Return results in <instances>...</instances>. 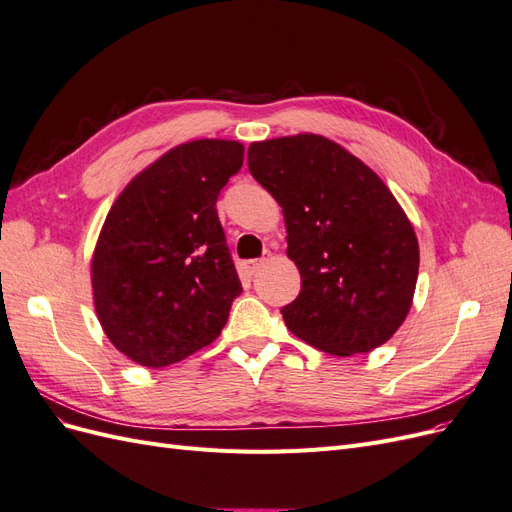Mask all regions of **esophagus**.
Wrapping results in <instances>:
<instances>
[{
  "label": "esophagus",
  "instance_id": "obj_1",
  "mask_svg": "<svg viewBox=\"0 0 512 512\" xmlns=\"http://www.w3.org/2000/svg\"><path fill=\"white\" fill-rule=\"evenodd\" d=\"M262 262H265V260H262V258H254V260H245L243 262V269L247 271V273H250V275H254L258 269H260V265H262Z\"/></svg>",
  "mask_w": 512,
  "mask_h": 512
}]
</instances>
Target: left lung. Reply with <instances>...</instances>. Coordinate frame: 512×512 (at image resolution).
<instances>
[{"instance_id": "8db88e82", "label": "left lung", "mask_w": 512, "mask_h": 512, "mask_svg": "<svg viewBox=\"0 0 512 512\" xmlns=\"http://www.w3.org/2000/svg\"><path fill=\"white\" fill-rule=\"evenodd\" d=\"M252 177L284 211L301 292L286 327L314 348L365 354L404 324L418 277V241L384 181L320 134L252 143Z\"/></svg>"}]
</instances>
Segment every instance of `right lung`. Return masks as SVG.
Wrapping results in <instances>:
<instances>
[{"label":"right lung","mask_w":512,"mask_h":512,"mask_svg":"<svg viewBox=\"0 0 512 512\" xmlns=\"http://www.w3.org/2000/svg\"><path fill=\"white\" fill-rule=\"evenodd\" d=\"M243 151L220 138L173 147L108 211L91 288L106 337L134 363H179L222 333L243 288L215 203Z\"/></svg>","instance_id":"obj_1"}]
</instances>
